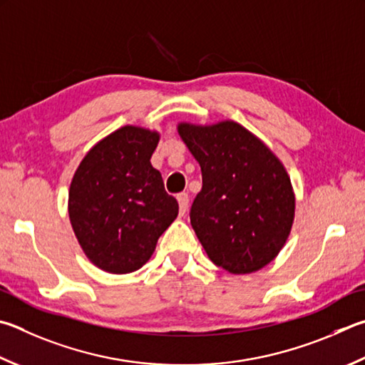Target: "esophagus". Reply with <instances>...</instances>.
<instances>
[{
	"instance_id": "obj_1",
	"label": "esophagus",
	"mask_w": 365,
	"mask_h": 365,
	"mask_svg": "<svg viewBox=\"0 0 365 365\" xmlns=\"http://www.w3.org/2000/svg\"><path fill=\"white\" fill-rule=\"evenodd\" d=\"M177 201H178V205H180V212H182V214H185V212H187V209H188V201H190L188 193H178Z\"/></svg>"
}]
</instances>
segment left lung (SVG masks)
<instances>
[{
	"label": "left lung",
	"instance_id": "obj_1",
	"mask_svg": "<svg viewBox=\"0 0 365 365\" xmlns=\"http://www.w3.org/2000/svg\"><path fill=\"white\" fill-rule=\"evenodd\" d=\"M201 165L202 188L190 220L217 267L247 274L274 260L295 215L292 183L273 151L235 121L178 124Z\"/></svg>",
	"mask_w": 365,
	"mask_h": 365
}]
</instances>
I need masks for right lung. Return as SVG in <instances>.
<instances>
[{
  "mask_svg": "<svg viewBox=\"0 0 365 365\" xmlns=\"http://www.w3.org/2000/svg\"><path fill=\"white\" fill-rule=\"evenodd\" d=\"M158 142V132L124 125L94 145L73 175V231L89 260L108 273L142 268L177 218L178 202L150 163Z\"/></svg>",
  "mask_w": 365,
  "mask_h": 365,
  "instance_id": "obj_1",
  "label": "right lung"
}]
</instances>
